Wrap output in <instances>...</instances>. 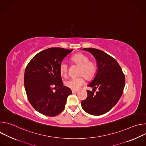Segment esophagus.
Masks as SVG:
<instances>
[{"mask_svg": "<svg viewBox=\"0 0 146 146\" xmlns=\"http://www.w3.org/2000/svg\"><path fill=\"white\" fill-rule=\"evenodd\" d=\"M78 92V91H74V90H72V93L73 94H75V93H77V92Z\"/></svg>", "mask_w": 146, "mask_h": 146, "instance_id": "obj_1", "label": "esophagus"}]
</instances>
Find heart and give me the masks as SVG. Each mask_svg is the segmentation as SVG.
Here are the masks:
<instances>
[{"label": "heart", "instance_id": "obj_1", "mask_svg": "<svg viewBox=\"0 0 146 146\" xmlns=\"http://www.w3.org/2000/svg\"><path fill=\"white\" fill-rule=\"evenodd\" d=\"M90 59L89 56L83 53H77L72 56V63L79 66L78 75L81 76L66 81L65 85L68 88L74 91L77 90L84 84L85 80L83 76L87 80H91L95 77L98 70V65L95 61ZM59 71L62 76L66 77L68 66L65 62H63L60 64Z\"/></svg>", "mask_w": 146, "mask_h": 146}]
</instances>
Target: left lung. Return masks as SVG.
I'll return each mask as SVG.
<instances>
[{
	"label": "left lung",
	"mask_w": 146,
	"mask_h": 146,
	"mask_svg": "<svg viewBox=\"0 0 146 146\" xmlns=\"http://www.w3.org/2000/svg\"><path fill=\"white\" fill-rule=\"evenodd\" d=\"M83 50L90 52L97 60V73L88 86L93 87V91L96 88L99 91L96 93L87 91V97L81 102V106L88 114L102 115L110 111L121 97L125 78L117 60L110 55L96 48Z\"/></svg>",
	"instance_id": "8db88e82"
}]
</instances>
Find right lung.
Listing matches in <instances>:
<instances>
[{
    "label": "right lung",
    "instance_id": "1",
    "mask_svg": "<svg viewBox=\"0 0 146 146\" xmlns=\"http://www.w3.org/2000/svg\"><path fill=\"white\" fill-rule=\"evenodd\" d=\"M72 51L59 47L46 49L37 54L25 69L24 86L27 98L32 107L41 114L54 117L65 108L72 91L64 86L59 66Z\"/></svg>",
    "mask_w": 146,
    "mask_h": 146
}]
</instances>
